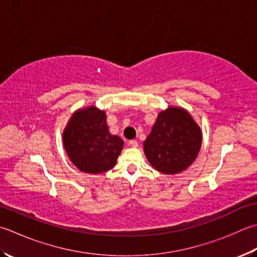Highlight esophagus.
I'll use <instances>...</instances> for the list:
<instances>
[{"label": "esophagus", "instance_id": "obj_1", "mask_svg": "<svg viewBox=\"0 0 257 257\" xmlns=\"http://www.w3.org/2000/svg\"><path fill=\"white\" fill-rule=\"evenodd\" d=\"M128 144H130L132 148H138V147H139V143H138L137 140H131V141L128 142Z\"/></svg>", "mask_w": 257, "mask_h": 257}]
</instances>
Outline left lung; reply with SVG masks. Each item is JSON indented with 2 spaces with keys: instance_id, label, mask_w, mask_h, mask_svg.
<instances>
[{
  "instance_id": "obj_1",
  "label": "left lung",
  "mask_w": 257,
  "mask_h": 257,
  "mask_svg": "<svg viewBox=\"0 0 257 257\" xmlns=\"http://www.w3.org/2000/svg\"><path fill=\"white\" fill-rule=\"evenodd\" d=\"M200 127L181 107L169 106L160 112L143 143L151 166L166 174H176L191 166L201 148Z\"/></svg>"
}]
</instances>
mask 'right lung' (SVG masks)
Segmentation results:
<instances>
[{"instance_id":"obj_1","label":"right lung","mask_w":257,"mask_h":257,"mask_svg":"<svg viewBox=\"0 0 257 257\" xmlns=\"http://www.w3.org/2000/svg\"><path fill=\"white\" fill-rule=\"evenodd\" d=\"M62 140L70 161L80 171L91 174L110 170L124 145L122 139L109 133L104 110L95 106L72 114Z\"/></svg>"}]
</instances>
